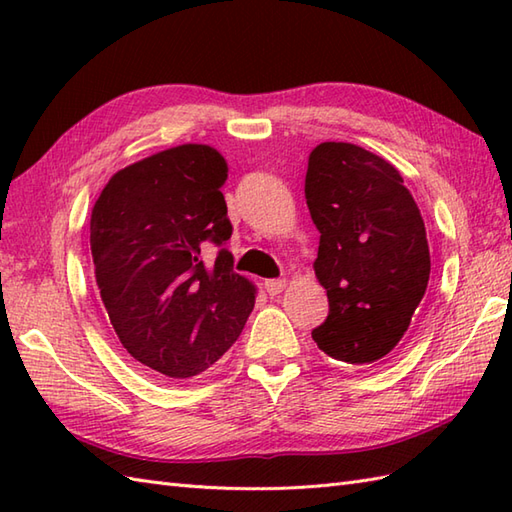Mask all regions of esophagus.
I'll return each instance as SVG.
<instances>
[{"instance_id": "1", "label": "esophagus", "mask_w": 512, "mask_h": 512, "mask_svg": "<svg viewBox=\"0 0 512 512\" xmlns=\"http://www.w3.org/2000/svg\"><path fill=\"white\" fill-rule=\"evenodd\" d=\"M264 288L270 297H275V295H279V292L286 290V279H268Z\"/></svg>"}]
</instances>
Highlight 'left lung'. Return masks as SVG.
<instances>
[{
  "mask_svg": "<svg viewBox=\"0 0 512 512\" xmlns=\"http://www.w3.org/2000/svg\"><path fill=\"white\" fill-rule=\"evenodd\" d=\"M306 202L321 233L314 275L330 301L312 339L336 361L376 363L405 336L429 284L418 204L391 162L352 143L312 149Z\"/></svg>",
  "mask_w": 512,
  "mask_h": 512,
  "instance_id": "8db88e82",
  "label": "left lung"
}]
</instances>
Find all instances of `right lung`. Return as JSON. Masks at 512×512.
Masks as SVG:
<instances>
[{
    "instance_id": "add662e5",
    "label": "right lung",
    "mask_w": 512,
    "mask_h": 512,
    "mask_svg": "<svg viewBox=\"0 0 512 512\" xmlns=\"http://www.w3.org/2000/svg\"><path fill=\"white\" fill-rule=\"evenodd\" d=\"M226 160L178 145L116 171L90 217L96 286L114 332L169 380L202 374L242 334L257 288L233 273ZM213 245L221 248L215 260Z\"/></svg>"
}]
</instances>
